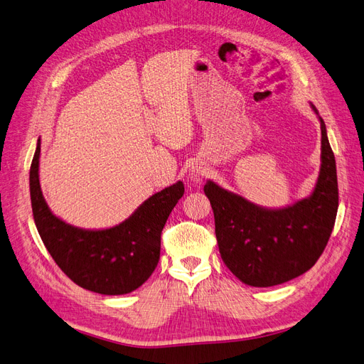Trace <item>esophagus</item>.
I'll return each mask as SVG.
<instances>
[{"label": "esophagus", "mask_w": 364, "mask_h": 364, "mask_svg": "<svg viewBox=\"0 0 364 364\" xmlns=\"http://www.w3.org/2000/svg\"><path fill=\"white\" fill-rule=\"evenodd\" d=\"M203 176H205V171L200 168V167H193L191 170H190V179L193 181V182H196V183H198V182H202L203 181Z\"/></svg>", "instance_id": "obj_1"}]
</instances>
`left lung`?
I'll return each mask as SVG.
<instances>
[{
    "label": "left lung",
    "instance_id": "obj_1",
    "mask_svg": "<svg viewBox=\"0 0 364 364\" xmlns=\"http://www.w3.org/2000/svg\"><path fill=\"white\" fill-rule=\"evenodd\" d=\"M321 123V168L309 197L283 208H265L208 181L205 194L215 218L223 262L248 286L289 282L315 265L334 228L339 188L327 128Z\"/></svg>",
    "mask_w": 364,
    "mask_h": 364
}]
</instances>
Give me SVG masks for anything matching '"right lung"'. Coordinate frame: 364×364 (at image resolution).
<instances>
[{
    "label": "right lung",
    "instance_id": "right-lung-1",
    "mask_svg": "<svg viewBox=\"0 0 364 364\" xmlns=\"http://www.w3.org/2000/svg\"><path fill=\"white\" fill-rule=\"evenodd\" d=\"M41 139L30 168V196L37 232L60 269L84 287L102 295H123L140 287L155 271L161 232L183 196L178 181L150 196L132 214L107 229H82L49 209L39 181Z\"/></svg>",
    "mask_w": 364,
    "mask_h": 364
}]
</instances>
